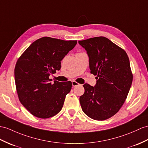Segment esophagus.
<instances>
[{"mask_svg": "<svg viewBox=\"0 0 148 148\" xmlns=\"http://www.w3.org/2000/svg\"><path fill=\"white\" fill-rule=\"evenodd\" d=\"M71 84H72V86H78V85H79L80 84H78V83H77V82H75V81H73L71 82Z\"/></svg>", "mask_w": 148, "mask_h": 148, "instance_id": "obj_1", "label": "esophagus"}]
</instances>
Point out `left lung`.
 <instances>
[{
  "label": "left lung",
  "mask_w": 148,
  "mask_h": 148,
  "mask_svg": "<svg viewBox=\"0 0 148 148\" xmlns=\"http://www.w3.org/2000/svg\"><path fill=\"white\" fill-rule=\"evenodd\" d=\"M89 58L90 73L97 75L94 86L84 85L80 97L82 110L92 119L104 121L114 116L127 98L132 74L127 53L107 38L79 41Z\"/></svg>",
  "instance_id": "1"
}]
</instances>
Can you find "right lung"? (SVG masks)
Listing matches in <instances>:
<instances>
[{"mask_svg": "<svg viewBox=\"0 0 148 148\" xmlns=\"http://www.w3.org/2000/svg\"><path fill=\"white\" fill-rule=\"evenodd\" d=\"M77 43L43 37L32 42L18 59L14 70L17 95L34 116L49 118L62 110L71 82L51 84L49 77L60 70L61 61Z\"/></svg>", "mask_w": 148, "mask_h": 148, "instance_id": "right-lung-1", "label": "right lung"}]
</instances>
